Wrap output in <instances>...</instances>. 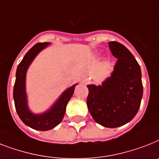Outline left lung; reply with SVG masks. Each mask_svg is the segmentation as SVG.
Instances as JSON below:
<instances>
[{"mask_svg": "<svg viewBox=\"0 0 159 159\" xmlns=\"http://www.w3.org/2000/svg\"><path fill=\"white\" fill-rule=\"evenodd\" d=\"M109 47L117 61L102 85H87L86 104L95 122L114 128L126 124L137 113L143 85L140 65L128 49L117 42H109Z\"/></svg>", "mask_w": 159, "mask_h": 159, "instance_id": "8db88e82", "label": "left lung"}]
</instances>
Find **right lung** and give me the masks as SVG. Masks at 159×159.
<instances>
[{
  "label": "right lung",
  "mask_w": 159,
  "mask_h": 159,
  "mask_svg": "<svg viewBox=\"0 0 159 159\" xmlns=\"http://www.w3.org/2000/svg\"><path fill=\"white\" fill-rule=\"evenodd\" d=\"M50 42L37 43L24 55L17 68L16 79L14 86L13 96L15 109L24 124L37 131H49L59 125L64 118L68 102L72 97L77 84L70 86L62 93L55 103L46 112L39 114L32 113L28 108L26 94V73L35 57L47 47Z\"/></svg>",
  "instance_id": "1"
}]
</instances>
